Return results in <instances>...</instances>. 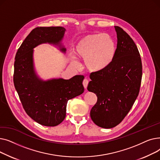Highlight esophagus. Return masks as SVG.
Wrapping results in <instances>:
<instances>
[{"instance_id":"1","label":"esophagus","mask_w":160,"mask_h":160,"mask_svg":"<svg viewBox=\"0 0 160 160\" xmlns=\"http://www.w3.org/2000/svg\"><path fill=\"white\" fill-rule=\"evenodd\" d=\"M88 83H89V81L87 79L83 80V87H84L85 89H87Z\"/></svg>"}]
</instances>
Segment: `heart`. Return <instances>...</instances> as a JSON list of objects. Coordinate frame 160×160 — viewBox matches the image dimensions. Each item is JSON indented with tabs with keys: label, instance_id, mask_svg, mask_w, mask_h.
<instances>
[{
	"label": "heart",
	"instance_id": "b5f03b06",
	"mask_svg": "<svg viewBox=\"0 0 160 160\" xmlns=\"http://www.w3.org/2000/svg\"><path fill=\"white\" fill-rule=\"evenodd\" d=\"M75 50L77 56L84 60L89 71L99 72L106 69L112 63L116 53V44L110 35L95 33L81 39ZM71 61L78 65L74 56H71Z\"/></svg>",
	"mask_w": 160,
	"mask_h": 160
}]
</instances>
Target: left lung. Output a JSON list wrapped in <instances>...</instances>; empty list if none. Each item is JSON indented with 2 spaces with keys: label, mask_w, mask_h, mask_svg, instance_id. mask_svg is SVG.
<instances>
[{
  "label": "left lung",
  "mask_w": 160,
  "mask_h": 160,
  "mask_svg": "<svg viewBox=\"0 0 160 160\" xmlns=\"http://www.w3.org/2000/svg\"><path fill=\"white\" fill-rule=\"evenodd\" d=\"M117 44L115 58L108 68L92 72L88 90L97 96L91 108V118L104 128L118 125L130 112L139 95L142 63L133 39L119 27L115 26Z\"/></svg>",
  "instance_id": "8db88e82"
}]
</instances>
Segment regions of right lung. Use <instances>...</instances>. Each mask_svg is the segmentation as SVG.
Segmentation results:
<instances>
[{"mask_svg": "<svg viewBox=\"0 0 160 160\" xmlns=\"http://www.w3.org/2000/svg\"><path fill=\"white\" fill-rule=\"evenodd\" d=\"M65 28L62 27H37L32 30L16 53L14 63L13 83L24 110L38 123L46 127L60 124L66 115L68 100L84 91L83 75H76L69 80L41 79L33 64V48L43 43L59 47L62 45Z\"/></svg>", "mask_w": 160, "mask_h": 160, "instance_id": "add662e5", "label": "right lung"}]
</instances>
